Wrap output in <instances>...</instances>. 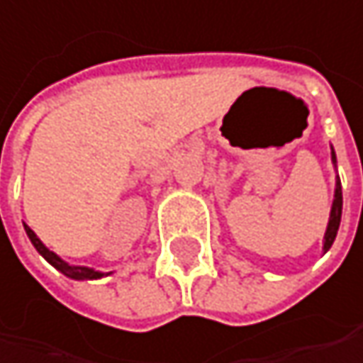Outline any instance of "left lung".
I'll return each mask as SVG.
<instances>
[{"label":"left lung","mask_w":363,"mask_h":363,"mask_svg":"<svg viewBox=\"0 0 363 363\" xmlns=\"http://www.w3.org/2000/svg\"><path fill=\"white\" fill-rule=\"evenodd\" d=\"M332 160L336 164V154L332 152ZM340 216H342V186L340 179L336 182V192H334V203H332V211H330V222H328V231H325V242H323V250L328 252L336 240L338 226H340Z\"/></svg>","instance_id":"obj_1"}]
</instances>
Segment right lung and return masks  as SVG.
Masks as SVG:
<instances>
[{
	"label": "right lung",
	"instance_id": "add662e5",
	"mask_svg": "<svg viewBox=\"0 0 363 363\" xmlns=\"http://www.w3.org/2000/svg\"><path fill=\"white\" fill-rule=\"evenodd\" d=\"M25 231H27V238L31 240V244H33V248L47 259L55 269H60L64 276H68V278H74V280H94V278H102L104 274L102 272H96V269H91V267H81V265H68L64 259H60L55 252H51L47 246H44L42 242H40V238L29 229V226H25Z\"/></svg>",
	"mask_w": 363,
	"mask_h": 363
}]
</instances>
